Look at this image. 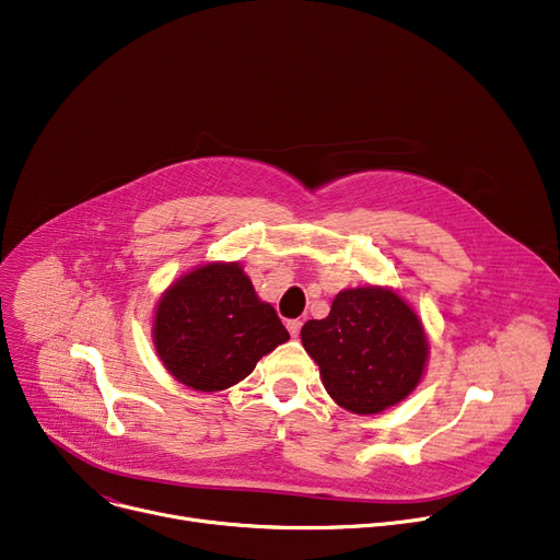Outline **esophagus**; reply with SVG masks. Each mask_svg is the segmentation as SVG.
<instances>
[{
	"label": "esophagus",
	"instance_id": "esophagus-1",
	"mask_svg": "<svg viewBox=\"0 0 560 560\" xmlns=\"http://www.w3.org/2000/svg\"><path fill=\"white\" fill-rule=\"evenodd\" d=\"M288 330H290V335H300V330H302V322L300 319H288Z\"/></svg>",
	"mask_w": 560,
	"mask_h": 560
}]
</instances>
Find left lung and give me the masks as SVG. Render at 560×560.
<instances>
[{"label":"left lung","mask_w":560,"mask_h":560,"mask_svg":"<svg viewBox=\"0 0 560 560\" xmlns=\"http://www.w3.org/2000/svg\"><path fill=\"white\" fill-rule=\"evenodd\" d=\"M302 342L330 398L353 415H378L412 394L430 349L419 315L381 285L342 290L328 317L304 324Z\"/></svg>","instance_id":"1"}]
</instances>
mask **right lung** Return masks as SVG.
<instances>
[{
	"instance_id": "obj_1",
	"label": "right lung",
	"mask_w": 560,
	"mask_h": 560,
	"mask_svg": "<svg viewBox=\"0 0 560 560\" xmlns=\"http://www.w3.org/2000/svg\"><path fill=\"white\" fill-rule=\"evenodd\" d=\"M153 338L171 376L198 392H220L247 378L290 335L238 264H207L162 294Z\"/></svg>"
}]
</instances>
